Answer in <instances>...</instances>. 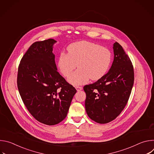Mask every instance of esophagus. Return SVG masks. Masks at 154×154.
Segmentation results:
<instances>
[{
	"label": "esophagus",
	"mask_w": 154,
	"mask_h": 154,
	"mask_svg": "<svg viewBox=\"0 0 154 154\" xmlns=\"http://www.w3.org/2000/svg\"><path fill=\"white\" fill-rule=\"evenodd\" d=\"M75 89L77 90V91H81L83 89V88L81 87V86H76L75 87Z\"/></svg>",
	"instance_id": "34e87169"
}]
</instances>
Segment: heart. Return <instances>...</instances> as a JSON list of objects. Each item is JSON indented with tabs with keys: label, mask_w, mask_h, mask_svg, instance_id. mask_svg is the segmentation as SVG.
I'll return each instance as SVG.
<instances>
[{
	"label": "heart",
	"mask_w": 154,
	"mask_h": 154,
	"mask_svg": "<svg viewBox=\"0 0 154 154\" xmlns=\"http://www.w3.org/2000/svg\"><path fill=\"white\" fill-rule=\"evenodd\" d=\"M68 53L61 52L57 61L58 68L64 77H68L78 65V69L68 78L73 85L86 83L90 79L97 80L105 75L112 61L108 49L88 41L75 42L68 48Z\"/></svg>",
	"instance_id": "heart-1"
}]
</instances>
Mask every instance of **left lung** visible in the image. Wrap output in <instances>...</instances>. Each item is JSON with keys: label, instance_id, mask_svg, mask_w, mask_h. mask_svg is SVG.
Listing matches in <instances>:
<instances>
[{"label": "left lung", "instance_id": "8db88e82", "mask_svg": "<svg viewBox=\"0 0 154 154\" xmlns=\"http://www.w3.org/2000/svg\"><path fill=\"white\" fill-rule=\"evenodd\" d=\"M114 59L109 71L93 84L85 85V109L88 116L99 124L114 120L123 110L134 82L132 64L122 47L113 44Z\"/></svg>", "mask_w": 154, "mask_h": 154}]
</instances>
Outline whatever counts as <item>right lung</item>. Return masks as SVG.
I'll list each match as a JSON object with an SVG mask.
<instances>
[{
  "label": "right lung",
  "instance_id": "right-lung-1",
  "mask_svg": "<svg viewBox=\"0 0 154 154\" xmlns=\"http://www.w3.org/2000/svg\"><path fill=\"white\" fill-rule=\"evenodd\" d=\"M56 42L49 39L32 44L20 60L17 79L20 96L30 113L49 125L66 117L77 92L57 71L53 53Z\"/></svg>",
  "mask_w": 154,
  "mask_h": 154
}]
</instances>
